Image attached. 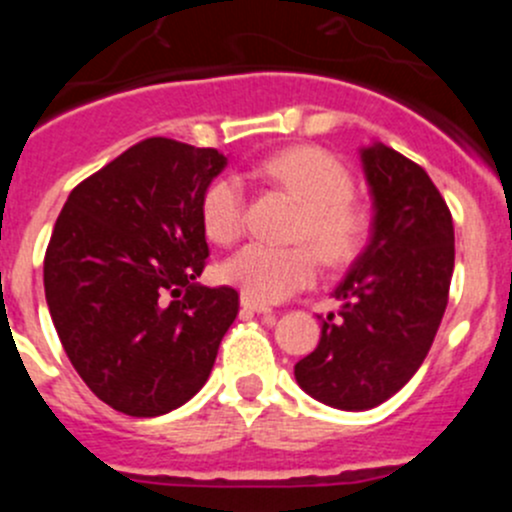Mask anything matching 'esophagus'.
<instances>
[{
	"label": "esophagus",
	"mask_w": 512,
	"mask_h": 512,
	"mask_svg": "<svg viewBox=\"0 0 512 512\" xmlns=\"http://www.w3.org/2000/svg\"><path fill=\"white\" fill-rule=\"evenodd\" d=\"M240 304H242V309H247V312H255V314H272V307H267V304L255 302V299H250V297H242V299H240Z\"/></svg>",
	"instance_id": "34e87169"
}]
</instances>
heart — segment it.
<instances>
[{
	"label": "heart",
	"mask_w": 512,
	"mask_h": 512,
	"mask_svg": "<svg viewBox=\"0 0 512 512\" xmlns=\"http://www.w3.org/2000/svg\"><path fill=\"white\" fill-rule=\"evenodd\" d=\"M260 173L302 203L297 240H307L324 265L339 267L364 245L369 213L352 198V173L332 153L314 146H294L275 153ZM200 218L210 240L227 245L245 225V188L235 175L213 180L203 193ZM223 277L255 302H282L317 280V256L309 247H270L252 242L227 257Z\"/></svg>",
	"instance_id": "b5f03b06"
}]
</instances>
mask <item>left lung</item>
<instances>
[{
    "label": "left lung",
    "instance_id": "left-lung-1",
    "mask_svg": "<svg viewBox=\"0 0 512 512\" xmlns=\"http://www.w3.org/2000/svg\"><path fill=\"white\" fill-rule=\"evenodd\" d=\"M374 220L334 289L339 317L322 319L317 349L294 366L312 399L366 411L404 389L426 359L448 304L453 220L426 170L384 143L359 151Z\"/></svg>",
    "mask_w": 512,
    "mask_h": 512
}]
</instances>
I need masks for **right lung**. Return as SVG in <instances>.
I'll return each mask as SVG.
<instances>
[{"label": "right lung", "mask_w": 512, "mask_h": 512, "mask_svg": "<svg viewBox=\"0 0 512 512\" xmlns=\"http://www.w3.org/2000/svg\"><path fill=\"white\" fill-rule=\"evenodd\" d=\"M215 148L146 138L71 190L44 257L64 352L121 414L163 416L193 399L235 322L232 287H200V203L225 170Z\"/></svg>", "instance_id": "add662e5"}]
</instances>
